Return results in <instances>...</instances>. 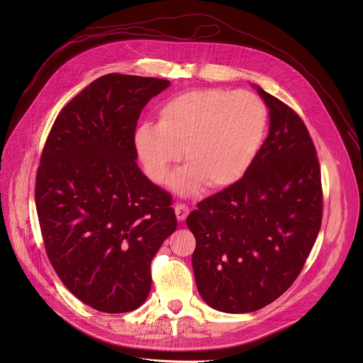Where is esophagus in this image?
Masks as SVG:
<instances>
[{
  "instance_id": "1",
  "label": "esophagus",
  "mask_w": 363,
  "mask_h": 363,
  "mask_svg": "<svg viewBox=\"0 0 363 363\" xmlns=\"http://www.w3.org/2000/svg\"><path fill=\"white\" fill-rule=\"evenodd\" d=\"M175 214H177V218L179 221H184L186 218V216L189 214V208L185 203L178 202V203H175Z\"/></svg>"
}]
</instances>
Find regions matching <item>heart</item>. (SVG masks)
Wrapping results in <instances>:
<instances>
[{"label": "heart", "mask_w": 363, "mask_h": 363, "mask_svg": "<svg viewBox=\"0 0 363 363\" xmlns=\"http://www.w3.org/2000/svg\"><path fill=\"white\" fill-rule=\"evenodd\" d=\"M267 128V108L247 90L199 89L167 100L160 122L142 121L133 132L136 157L157 184L168 181L174 165L186 164L172 178L179 194L240 181L262 147Z\"/></svg>", "instance_id": "1"}]
</instances>
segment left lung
Returning <instances> with one entry per match:
<instances>
[{"mask_svg": "<svg viewBox=\"0 0 363 363\" xmlns=\"http://www.w3.org/2000/svg\"><path fill=\"white\" fill-rule=\"evenodd\" d=\"M269 135L245 175L196 203L186 225L196 240L192 269L210 307L250 313L297 279L322 224L316 149L298 115L260 86Z\"/></svg>", "mask_w": 363, "mask_h": 363, "instance_id": "1", "label": "left lung"}]
</instances>
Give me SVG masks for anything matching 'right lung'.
<instances>
[{
    "instance_id": "right-lung-1",
    "label": "right lung",
    "mask_w": 363,
    "mask_h": 363,
    "mask_svg": "<svg viewBox=\"0 0 363 363\" xmlns=\"http://www.w3.org/2000/svg\"><path fill=\"white\" fill-rule=\"evenodd\" d=\"M165 79L111 73L63 108L35 179L44 247L63 284L84 304L126 313L146 300L150 263L177 230L172 196L136 164L133 132Z\"/></svg>"
}]
</instances>
